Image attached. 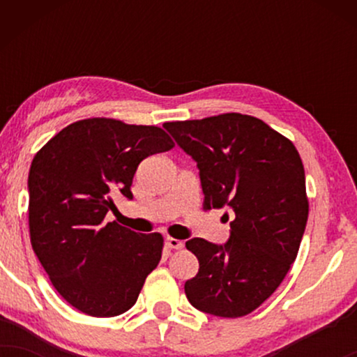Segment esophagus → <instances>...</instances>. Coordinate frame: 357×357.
Segmentation results:
<instances>
[{
    "instance_id": "1",
    "label": "esophagus",
    "mask_w": 357,
    "mask_h": 357,
    "mask_svg": "<svg viewBox=\"0 0 357 357\" xmlns=\"http://www.w3.org/2000/svg\"><path fill=\"white\" fill-rule=\"evenodd\" d=\"M165 245H167L169 248H175V250H178V248L183 247V242L178 241V238L167 237V238H165Z\"/></svg>"
}]
</instances>
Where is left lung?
Here are the masks:
<instances>
[{
    "mask_svg": "<svg viewBox=\"0 0 357 357\" xmlns=\"http://www.w3.org/2000/svg\"><path fill=\"white\" fill-rule=\"evenodd\" d=\"M164 128L199 170L204 208H231L226 243L195 237L199 270L185 282L195 309L236 319L261 305L284 280L304 236L309 202L294 144L250 115L170 121Z\"/></svg>",
    "mask_w": 357,
    "mask_h": 357,
    "instance_id": "8db88e82",
    "label": "left lung"
}]
</instances>
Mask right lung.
<instances>
[{
	"label": "right lung",
	"instance_id": "obj_1",
	"mask_svg": "<svg viewBox=\"0 0 357 357\" xmlns=\"http://www.w3.org/2000/svg\"><path fill=\"white\" fill-rule=\"evenodd\" d=\"M174 148L158 126L76 121L53 136L29 170V229L38 261L68 304L92 317L135 305L162 255L160 234L105 222L114 197L133 199L139 162Z\"/></svg>",
	"mask_w": 357,
	"mask_h": 357
}]
</instances>
